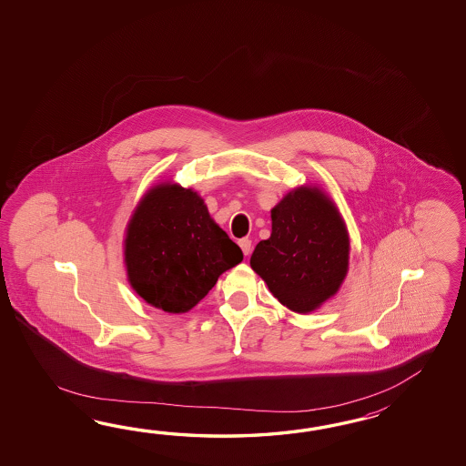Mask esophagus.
<instances>
[{
  "label": "esophagus",
  "mask_w": 466,
  "mask_h": 466,
  "mask_svg": "<svg viewBox=\"0 0 466 466\" xmlns=\"http://www.w3.org/2000/svg\"><path fill=\"white\" fill-rule=\"evenodd\" d=\"M238 245H239V248L243 249V255H245V257H248V255L251 253V239H248V238H241V239L238 241Z\"/></svg>",
  "instance_id": "1"
}]
</instances>
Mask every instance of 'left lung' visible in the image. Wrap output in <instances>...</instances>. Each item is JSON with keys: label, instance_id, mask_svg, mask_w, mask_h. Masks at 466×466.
Returning a JSON list of instances; mask_svg holds the SVG:
<instances>
[{"label": "left lung", "instance_id": "left-lung-1", "mask_svg": "<svg viewBox=\"0 0 466 466\" xmlns=\"http://www.w3.org/2000/svg\"><path fill=\"white\" fill-rule=\"evenodd\" d=\"M348 258L350 238L335 203L317 187H299L271 209V237L258 243L249 265L281 305L305 315L339 289Z\"/></svg>", "mask_w": 466, "mask_h": 466}]
</instances>
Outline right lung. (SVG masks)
Listing matches in <instances>:
<instances>
[{
  "label": "right lung",
  "mask_w": 466,
  "mask_h": 466,
  "mask_svg": "<svg viewBox=\"0 0 466 466\" xmlns=\"http://www.w3.org/2000/svg\"><path fill=\"white\" fill-rule=\"evenodd\" d=\"M243 253L209 217L197 191L163 183L129 219L125 263L129 285L151 307L187 313L241 263Z\"/></svg>",
  "instance_id": "right-lung-1"
}]
</instances>
